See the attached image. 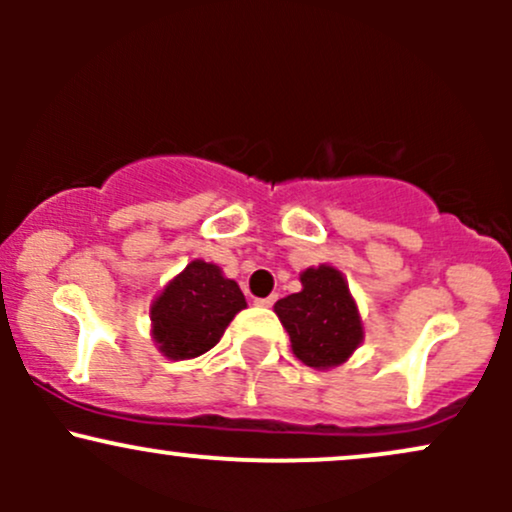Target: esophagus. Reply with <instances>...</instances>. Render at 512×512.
<instances>
[{
    "label": "esophagus",
    "instance_id": "esophagus-1",
    "mask_svg": "<svg viewBox=\"0 0 512 512\" xmlns=\"http://www.w3.org/2000/svg\"><path fill=\"white\" fill-rule=\"evenodd\" d=\"M255 303L260 305V308H269V305L276 303V293H272V296H267V298H257Z\"/></svg>",
    "mask_w": 512,
    "mask_h": 512
}]
</instances>
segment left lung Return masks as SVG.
Segmentation results:
<instances>
[{
  "label": "left lung",
  "instance_id": "obj_1",
  "mask_svg": "<svg viewBox=\"0 0 512 512\" xmlns=\"http://www.w3.org/2000/svg\"><path fill=\"white\" fill-rule=\"evenodd\" d=\"M301 284L303 291L276 301L274 313L289 332L293 354L305 366H339L363 339L361 317L349 286L342 272L327 264L305 269Z\"/></svg>",
  "mask_w": 512,
  "mask_h": 512
}]
</instances>
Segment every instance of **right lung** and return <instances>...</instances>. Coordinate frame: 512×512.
<instances>
[{"label":"right lung","mask_w":512,"mask_h":512,"mask_svg":"<svg viewBox=\"0 0 512 512\" xmlns=\"http://www.w3.org/2000/svg\"><path fill=\"white\" fill-rule=\"evenodd\" d=\"M245 305L236 281L226 279L216 264L190 262L151 305L158 349L175 361L202 356L219 344Z\"/></svg>","instance_id":"1"}]
</instances>
